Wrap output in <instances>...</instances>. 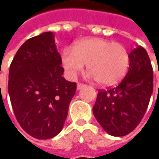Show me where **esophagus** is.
<instances>
[{"label":"esophagus","mask_w":159,"mask_h":159,"mask_svg":"<svg viewBox=\"0 0 159 159\" xmlns=\"http://www.w3.org/2000/svg\"><path fill=\"white\" fill-rule=\"evenodd\" d=\"M85 87V85L84 84H81V83H78V85H77V90H80V89H82Z\"/></svg>","instance_id":"34e87169"}]
</instances>
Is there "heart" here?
I'll list each match as a JSON object with an SVG mask.
<instances>
[{
	"instance_id": "heart-1",
	"label": "heart",
	"mask_w": 159,
	"mask_h": 159,
	"mask_svg": "<svg viewBox=\"0 0 159 159\" xmlns=\"http://www.w3.org/2000/svg\"><path fill=\"white\" fill-rule=\"evenodd\" d=\"M65 75L74 80L87 64L89 78L102 86L116 85L129 67V53L125 46L111 40L92 38L80 40L73 48H65L61 56Z\"/></svg>"
}]
</instances>
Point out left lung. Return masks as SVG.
Here are the masks:
<instances>
[{
    "label": "left lung",
    "instance_id": "obj_1",
    "mask_svg": "<svg viewBox=\"0 0 159 159\" xmlns=\"http://www.w3.org/2000/svg\"><path fill=\"white\" fill-rule=\"evenodd\" d=\"M129 68L115 88L99 90L93 112L107 134L124 136L141 122L153 92V71L150 57L143 47L129 54Z\"/></svg>",
    "mask_w": 159,
    "mask_h": 159
}]
</instances>
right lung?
Listing matches in <instances>:
<instances>
[{
	"label": "right lung",
	"instance_id": "add662e5",
	"mask_svg": "<svg viewBox=\"0 0 159 159\" xmlns=\"http://www.w3.org/2000/svg\"><path fill=\"white\" fill-rule=\"evenodd\" d=\"M52 32L22 45L10 64L9 98L16 118L31 136L47 140L62 131L76 83L67 81Z\"/></svg>",
	"mask_w": 159,
	"mask_h": 159
}]
</instances>
